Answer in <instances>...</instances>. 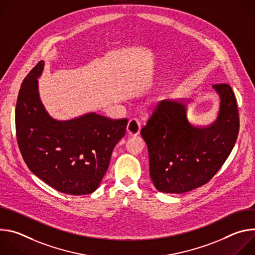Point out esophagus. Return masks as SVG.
<instances>
[{"label":"esophagus","instance_id":"obj_1","mask_svg":"<svg viewBox=\"0 0 255 255\" xmlns=\"http://www.w3.org/2000/svg\"><path fill=\"white\" fill-rule=\"evenodd\" d=\"M140 132V124L136 119L129 120L127 127H126V133L129 136H136Z\"/></svg>","mask_w":255,"mask_h":255}]
</instances>
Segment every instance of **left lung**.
<instances>
[{
  "label": "left lung",
  "instance_id": "left-lung-1",
  "mask_svg": "<svg viewBox=\"0 0 255 255\" xmlns=\"http://www.w3.org/2000/svg\"><path fill=\"white\" fill-rule=\"evenodd\" d=\"M212 88L220 105L211 124L198 126L189 120L191 99H167L142 128L149 174L157 191L183 194L207 184L232 151L239 131L236 98L229 85Z\"/></svg>",
  "mask_w": 255,
  "mask_h": 255
}]
</instances>
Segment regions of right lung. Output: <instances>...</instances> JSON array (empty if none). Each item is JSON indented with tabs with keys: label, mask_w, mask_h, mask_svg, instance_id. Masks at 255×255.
Returning a JSON list of instances; mask_svg holds the SVG:
<instances>
[{
	"label": "right lung",
	"mask_w": 255,
	"mask_h": 255,
	"mask_svg": "<svg viewBox=\"0 0 255 255\" xmlns=\"http://www.w3.org/2000/svg\"><path fill=\"white\" fill-rule=\"evenodd\" d=\"M38 62L24 79L16 105V134L29 169L56 191L67 195L95 192L125 135L127 120H111L96 112L68 120L53 118L39 95Z\"/></svg>",
	"instance_id": "right-lung-1"
}]
</instances>
